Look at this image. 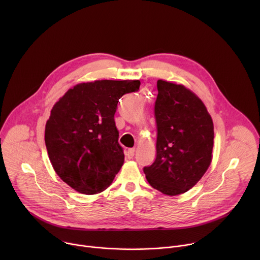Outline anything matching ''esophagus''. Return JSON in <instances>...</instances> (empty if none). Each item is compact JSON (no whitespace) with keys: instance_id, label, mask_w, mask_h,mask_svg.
<instances>
[{"instance_id":"esophagus-1","label":"esophagus","mask_w":260,"mask_h":260,"mask_svg":"<svg viewBox=\"0 0 260 260\" xmlns=\"http://www.w3.org/2000/svg\"><path fill=\"white\" fill-rule=\"evenodd\" d=\"M125 155L128 159L133 158L135 155V148H129V149H127V151L125 152Z\"/></svg>"}]
</instances>
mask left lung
Segmentation results:
<instances>
[{"instance_id":"1","label":"left lung","mask_w":260,"mask_h":260,"mask_svg":"<svg viewBox=\"0 0 260 260\" xmlns=\"http://www.w3.org/2000/svg\"><path fill=\"white\" fill-rule=\"evenodd\" d=\"M154 106L156 158L143 171L167 196L188 191L212 161L214 125L202 100L180 84L158 80Z\"/></svg>"}]
</instances>
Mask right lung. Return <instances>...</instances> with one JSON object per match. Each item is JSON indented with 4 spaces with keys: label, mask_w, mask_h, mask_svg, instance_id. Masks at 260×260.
<instances>
[{
    "label": "right lung",
    "mask_w": 260,
    "mask_h": 260,
    "mask_svg": "<svg viewBox=\"0 0 260 260\" xmlns=\"http://www.w3.org/2000/svg\"><path fill=\"white\" fill-rule=\"evenodd\" d=\"M139 80H96L69 89L53 106L45 126L51 165L83 194L104 191L124 161L114 115L119 99L139 90Z\"/></svg>",
    "instance_id": "right-lung-1"
}]
</instances>
